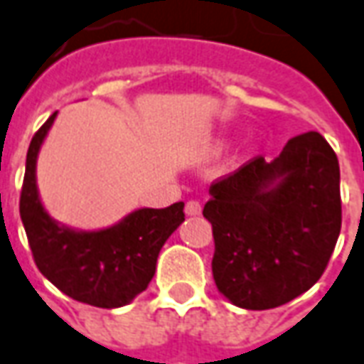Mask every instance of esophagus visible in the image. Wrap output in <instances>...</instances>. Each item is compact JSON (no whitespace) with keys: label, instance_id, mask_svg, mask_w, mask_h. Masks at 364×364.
I'll return each mask as SVG.
<instances>
[{"label":"esophagus","instance_id":"1","mask_svg":"<svg viewBox=\"0 0 364 364\" xmlns=\"http://www.w3.org/2000/svg\"><path fill=\"white\" fill-rule=\"evenodd\" d=\"M185 215L187 217H199L200 215V205L197 200H189L187 205H185Z\"/></svg>","mask_w":364,"mask_h":364}]
</instances>
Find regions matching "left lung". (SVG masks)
I'll return each mask as SVG.
<instances>
[{"mask_svg": "<svg viewBox=\"0 0 364 364\" xmlns=\"http://www.w3.org/2000/svg\"><path fill=\"white\" fill-rule=\"evenodd\" d=\"M339 161L317 132L256 157L213 183L203 215L213 225V276L236 307L288 304L321 278L341 232Z\"/></svg>", "mask_w": 364, "mask_h": 364, "instance_id": "obj_1", "label": "left lung"}]
</instances>
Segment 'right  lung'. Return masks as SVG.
Masks as SVG:
<instances>
[{"label":"right lung","mask_w":364,"mask_h":364,"mask_svg":"<svg viewBox=\"0 0 364 364\" xmlns=\"http://www.w3.org/2000/svg\"><path fill=\"white\" fill-rule=\"evenodd\" d=\"M55 118L57 112L33 136L19 200L35 264L50 284L76 301L104 309L128 306L154 278L159 250L185 220V205L136 208L98 230L55 220L43 207L37 187V159Z\"/></svg>","instance_id":"right-lung-1"}]
</instances>
